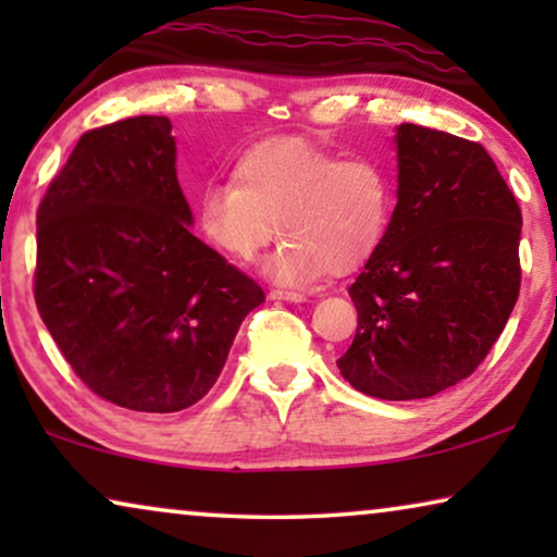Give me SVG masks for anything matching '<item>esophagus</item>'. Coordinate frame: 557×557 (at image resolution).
Instances as JSON below:
<instances>
[{
  "label": "esophagus",
  "instance_id": "34e87169",
  "mask_svg": "<svg viewBox=\"0 0 557 557\" xmlns=\"http://www.w3.org/2000/svg\"><path fill=\"white\" fill-rule=\"evenodd\" d=\"M273 301H292V304H301L307 301V294H299V292H284V288H273L269 294Z\"/></svg>",
  "mask_w": 557,
  "mask_h": 557
}]
</instances>
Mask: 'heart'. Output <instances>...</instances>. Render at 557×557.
Listing matches in <instances>:
<instances>
[{"label":"heart","instance_id":"heart-1","mask_svg":"<svg viewBox=\"0 0 557 557\" xmlns=\"http://www.w3.org/2000/svg\"><path fill=\"white\" fill-rule=\"evenodd\" d=\"M393 180L377 159H339L299 136L250 144L233 180H212L195 200V227L212 250L248 263L286 235L263 273L281 286H309L349 273L383 243L393 218Z\"/></svg>","mask_w":557,"mask_h":557}]
</instances>
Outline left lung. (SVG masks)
I'll list each match as a JSON object with an SVG mask.
<instances>
[{
  "mask_svg": "<svg viewBox=\"0 0 557 557\" xmlns=\"http://www.w3.org/2000/svg\"><path fill=\"white\" fill-rule=\"evenodd\" d=\"M398 205L349 286L357 334L342 377L380 400L431 398L476 370L520 294L522 215L476 141L395 128Z\"/></svg>",
  "mask_w": 557,
  "mask_h": 557,
  "instance_id": "obj_1",
  "label": "left lung"
}]
</instances>
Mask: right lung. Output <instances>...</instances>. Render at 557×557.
I'll return each instance as SVG.
<instances>
[{"label": "right lung", "mask_w": 557, "mask_h": 557, "mask_svg": "<svg viewBox=\"0 0 557 557\" xmlns=\"http://www.w3.org/2000/svg\"><path fill=\"white\" fill-rule=\"evenodd\" d=\"M166 116L83 134L37 210L35 304L101 398L174 413L208 395L265 296L195 238Z\"/></svg>", "instance_id": "1"}]
</instances>
